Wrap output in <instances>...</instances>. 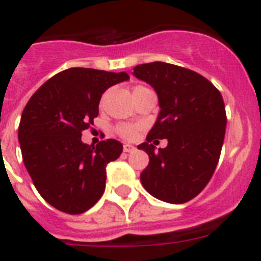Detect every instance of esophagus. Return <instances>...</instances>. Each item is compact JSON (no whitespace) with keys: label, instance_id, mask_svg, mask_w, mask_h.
Returning <instances> with one entry per match:
<instances>
[{"label":"esophagus","instance_id":"obj_1","mask_svg":"<svg viewBox=\"0 0 261 261\" xmlns=\"http://www.w3.org/2000/svg\"><path fill=\"white\" fill-rule=\"evenodd\" d=\"M136 147L132 146V145H129V144H124L123 146V150L125 151V153H132V151H135Z\"/></svg>","mask_w":261,"mask_h":261}]
</instances>
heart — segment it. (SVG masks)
Returning a JSON list of instances; mask_svg holds the SVG:
<instances>
[{
  "instance_id": "heart-1",
  "label": "heart",
  "mask_w": 261,
  "mask_h": 261,
  "mask_svg": "<svg viewBox=\"0 0 261 261\" xmlns=\"http://www.w3.org/2000/svg\"><path fill=\"white\" fill-rule=\"evenodd\" d=\"M138 87H142V86H137L136 89H138ZM117 133H119L121 137L128 138V140H132V138H135L136 135H137V126H135V125H120L119 128H117Z\"/></svg>"
}]
</instances>
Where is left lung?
I'll return each instance as SVG.
<instances>
[{
  "mask_svg": "<svg viewBox=\"0 0 261 261\" xmlns=\"http://www.w3.org/2000/svg\"><path fill=\"white\" fill-rule=\"evenodd\" d=\"M133 75L155 90L161 111L138 149L149 165L141 172L145 190L155 199L183 204L199 195L213 176L226 130L225 103L211 81L167 62L141 64ZM154 138L169 141L155 150Z\"/></svg>",
  "mask_w": 261,
  "mask_h": 261,
  "instance_id": "1",
  "label": "left lung"
}]
</instances>
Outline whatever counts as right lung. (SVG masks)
Returning a JSON list of instances; mask_svg holds the SVG:
<instances>
[{
  "instance_id": "1",
  "label": "right lung",
  "mask_w": 261,
  "mask_h": 261,
  "mask_svg": "<svg viewBox=\"0 0 261 261\" xmlns=\"http://www.w3.org/2000/svg\"><path fill=\"white\" fill-rule=\"evenodd\" d=\"M125 71L70 68L53 75L31 96L20 117L23 163L41 197L68 214L89 211L106 188V166L120 156L116 140L82 142L108 87L128 81Z\"/></svg>"
}]
</instances>
